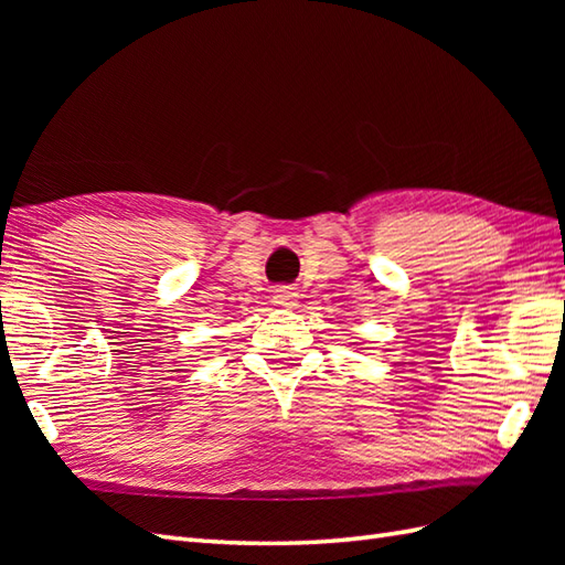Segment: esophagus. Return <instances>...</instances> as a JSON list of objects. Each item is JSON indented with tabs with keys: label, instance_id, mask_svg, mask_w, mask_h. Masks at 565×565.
<instances>
[{
	"label": "esophagus",
	"instance_id": "obj_1",
	"mask_svg": "<svg viewBox=\"0 0 565 565\" xmlns=\"http://www.w3.org/2000/svg\"><path fill=\"white\" fill-rule=\"evenodd\" d=\"M298 301V294L291 289V286H279V289L274 291V303L279 308H294Z\"/></svg>",
	"mask_w": 565,
	"mask_h": 565
}]
</instances>
